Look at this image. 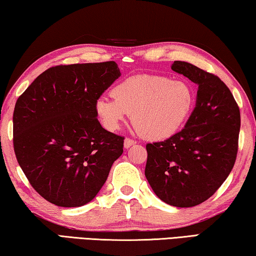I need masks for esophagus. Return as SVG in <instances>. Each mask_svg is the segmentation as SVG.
I'll return each instance as SVG.
<instances>
[{
  "mask_svg": "<svg viewBox=\"0 0 256 256\" xmlns=\"http://www.w3.org/2000/svg\"><path fill=\"white\" fill-rule=\"evenodd\" d=\"M135 144H136L135 140H130V138H124V148H130V146L135 145Z\"/></svg>",
  "mask_w": 256,
  "mask_h": 256,
  "instance_id": "34e87169",
  "label": "esophagus"
}]
</instances>
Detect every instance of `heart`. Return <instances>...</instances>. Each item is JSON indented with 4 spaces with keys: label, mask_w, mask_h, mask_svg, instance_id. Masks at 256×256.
I'll return each mask as SVG.
<instances>
[{
    "label": "heart",
    "mask_w": 256,
    "mask_h": 256,
    "mask_svg": "<svg viewBox=\"0 0 256 256\" xmlns=\"http://www.w3.org/2000/svg\"><path fill=\"white\" fill-rule=\"evenodd\" d=\"M113 100L100 98L95 112L108 130L116 132L129 114L140 132L150 140H166L178 132L190 116L195 95L182 80L161 74H138L111 90Z\"/></svg>",
    "instance_id": "obj_1"
}]
</instances>
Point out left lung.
Returning <instances> with one entry per match:
<instances>
[{
    "instance_id": "8db88e82",
    "label": "left lung",
    "mask_w": 256,
    "mask_h": 256,
    "mask_svg": "<svg viewBox=\"0 0 256 256\" xmlns=\"http://www.w3.org/2000/svg\"><path fill=\"white\" fill-rule=\"evenodd\" d=\"M171 69L198 86L196 104L182 130L146 145L145 177L163 202L190 208L210 198L232 171L240 113L219 77L185 61H174Z\"/></svg>"
}]
</instances>
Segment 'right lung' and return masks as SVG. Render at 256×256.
Here are the masks:
<instances>
[{"label": "right lung", "mask_w": 256, "mask_h": 256, "mask_svg": "<svg viewBox=\"0 0 256 256\" xmlns=\"http://www.w3.org/2000/svg\"><path fill=\"white\" fill-rule=\"evenodd\" d=\"M120 76L114 61L52 66L16 100V160L50 203H90L122 154L124 137L106 130L95 112L96 100Z\"/></svg>", "instance_id": "1"}]
</instances>
